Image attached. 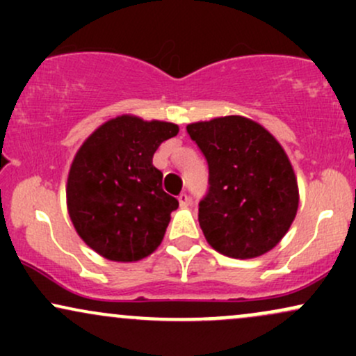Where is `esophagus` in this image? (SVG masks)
<instances>
[{
  "instance_id": "esophagus-1",
  "label": "esophagus",
  "mask_w": 356,
  "mask_h": 356,
  "mask_svg": "<svg viewBox=\"0 0 356 356\" xmlns=\"http://www.w3.org/2000/svg\"><path fill=\"white\" fill-rule=\"evenodd\" d=\"M179 204H181V207H187L191 204V199H189V195L186 194V192H182L181 195H179Z\"/></svg>"
}]
</instances>
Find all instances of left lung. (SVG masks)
Listing matches in <instances>:
<instances>
[{
  "label": "left lung",
  "mask_w": 356,
  "mask_h": 356,
  "mask_svg": "<svg viewBox=\"0 0 356 356\" xmlns=\"http://www.w3.org/2000/svg\"><path fill=\"white\" fill-rule=\"evenodd\" d=\"M187 132L209 165V192L199 204L206 241L234 259L266 254L289 231L300 204L284 149L243 115L194 122Z\"/></svg>",
  "instance_id": "1"
}]
</instances>
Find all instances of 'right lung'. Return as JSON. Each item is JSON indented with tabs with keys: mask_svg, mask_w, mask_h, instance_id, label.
I'll return each mask as SVG.
<instances>
[{
	"mask_svg": "<svg viewBox=\"0 0 356 356\" xmlns=\"http://www.w3.org/2000/svg\"><path fill=\"white\" fill-rule=\"evenodd\" d=\"M177 134L172 122L124 113L76 150L67 181L68 214L85 244L105 259L134 263L161 246L179 202L162 189L152 157Z\"/></svg>",
	"mask_w": 356,
	"mask_h": 356,
	"instance_id": "1",
	"label": "right lung"
}]
</instances>
